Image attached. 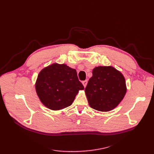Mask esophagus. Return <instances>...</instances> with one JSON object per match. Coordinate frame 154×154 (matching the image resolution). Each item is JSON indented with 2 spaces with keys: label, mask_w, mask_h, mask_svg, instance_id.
Returning <instances> with one entry per match:
<instances>
[{
  "label": "esophagus",
  "mask_w": 154,
  "mask_h": 154,
  "mask_svg": "<svg viewBox=\"0 0 154 154\" xmlns=\"http://www.w3.org/2000/svg\"><path fill=\"white\" fill-rule=\"evenodd\" d=\"M87 80H84V81H82V84H83V85L84 86V87H86V85H87Z\"/></svg>",
  "instance_id": "1"
}]
</instances>
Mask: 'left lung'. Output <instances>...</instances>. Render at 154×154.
Returning a JSON list of instances; mask_svg holds the SVG:
<instances>
[{
    "label": "left lung",
    "mask_w": 154,
    "mask_h": 154,
    "mask_svg": "<svg viewBox=\"0 0 154 154\" xmlns=\"http://www.w3.org/2000/svg\"><path fill=\"white\" fill-rule=\"evenodd\" d=\"M126 92L123 74L112 66L95 67L85 88L90 107L101 112H109L117 107Z\"/></svg>",
    "instance_id": "1"
}]
</instances>
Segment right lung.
<instances>
[{"instance_id": "add662e5", "label": "right lung", "mask_w": 154, "mask_h": 154, "mask_svg": "<svg viewBox=\"0 0 154 154\" xmlns=\"http://www.w3.org/2000/svg\"><path fill=\"white\" fill-rule=\"evenodd\" d=\"M35 87L40 102L52 110L70 106L79 91L84 89L78 79L75 69L65 63H52L40 70Z\"/></svg>"}]
</instances>
